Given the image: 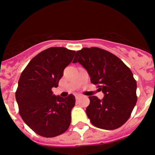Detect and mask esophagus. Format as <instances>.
Segmentation results:
<instances>
[{
	"mask_svg": "<svg viewBox=\"0 0 155 155\" xmlns=\"http://www.w3.org/2000/svg\"><path fill=\"white\" fill-rule=\"evenodd\" d=\"M79 97H80V95H76V100H78L79 98Z\"/></svg>",
	"mask_w": 155,
	"mask_h": 155,
	"instance_id": "esophagus-1",
	"label": "esophagus"
}]
</instances>
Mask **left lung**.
<instances>
[{"instance_id":"1","label":"left lung","mask_w":155,"mask_h":155,"mask_svg":"<svg viewBox=\"0 0 155 155\" xmlns=\"http://www.w3.org/2000/svg\"><path fill=\"white\" fill-rule=\"evenodd\" d=\"M77 62L87 70L91 83L104 94L102 100L88 97L86 114L91 124L104 130L122 126L137 101V82L131 70L115 54L97 47L76 51L73 63Z\"/></svg>"}]
</instances>
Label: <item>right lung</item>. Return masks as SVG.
<instances>
[{
  "instance_id": "add662e5",
  "label": "right lung",
  "mask_w": 155,
  "mask_h": 155,
  "mask_svg": "<svg viewBox=\"0 0 155 155\" xmlns=\"http://www.w3.org/2000/svg\"><path fill=\"white\" fill-rule=\"evenodd\" d=\"M75 53L64 47L48 48L31 59L20 76L15 92L19 114L38 135L57 137L70 127L75 97L55 96L51 88L58 86Z\"/></svg>"
}]
</instances>
